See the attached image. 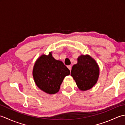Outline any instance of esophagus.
<instances>
[{
    "instance_id": "34e87169",
    "label": "esophagus",
    "mask_w": 125,
    "mask_h": 125,
    "mask_svg": "<svg viewBox=\"0 0 125 125\" xmlns=\"http://www.w3.org/2000/svg\"><path fill=\"white\" fill-rule=\"evenodd\" d=\"M67 67H68V68L70 70V71H71V65H68V66H67Z\"/></svg>"
}]
</instances>
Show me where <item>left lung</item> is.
Here are the masks:
<instances>
[{
	"mask_svg": "<svg viewBox=\"0 0 125 125\" xmlns=\"http://www.w3.org/2000/svg\"><path fill=\"white\" fill-rule=\"evenodd\" d=\"M71 76L81 91L91 89L97 83L99 76V67L96 61L89 55H81L74 64Z\"/></svg>",
	"mask_w": 125,
	"mask_h": 125,
	"instance_id": "1",
	"label": "left lung"
}]
</instances>
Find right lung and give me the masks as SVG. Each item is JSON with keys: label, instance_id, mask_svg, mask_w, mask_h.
I'll use <instances>...</instances> for the list:
<instances>
[{"label": "right lung", "instance_id": "obj_1", "mask_svg": "<svg viewBox=\"0 0 125 125\" xmlns=\"http://www.w3.org/2000/svg\"><path fill=\"white\" fill-rule=\"evenodd\" d=\"M70 70L62 61L53 57L52 52L41 55L35 61L33 76L36 86L42 91L53 94L59 91L61 84Z\"/></svg>", "mask_w": 125, "mask_h": 125}]
</instances>
